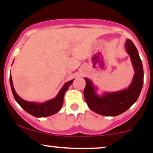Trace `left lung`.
I'll return each instance as SVG.
<instances>
[{"label": "left lung", "instance_id": "8db88e82", "mask_svg": "<svg viewBox=\"0 0 153 153\" xmlns=\"http://www.w3.org/2000/svg\"><path fill=\"white\" fill-rule=\"evenodd\" d=\"M126 52L130 57L134 74L129 85L114 92H103L99 94V88L88 78H85L84 97L88 106L95 113L100 115L115 117L129 109L137 100L143 85V63L136 47L130 39L126 40Z\"/></svg>", "mask_w": 153, "mask_h": 153}]
</instances>
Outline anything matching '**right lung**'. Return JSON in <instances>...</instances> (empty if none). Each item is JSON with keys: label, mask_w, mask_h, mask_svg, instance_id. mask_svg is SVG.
Wrapping results in <instances>:
<instances>
[{"label": "right lung", "mask_w": 153, "mask_h": 153, "mask_svg": "<svg viewBox=\"0 0 153 153\" xmlns=\"http://www.w3.org/2000/svg\"><path fill=\"white\" fill-rule=\"evenodd\" d=\"M73 80L65 82L61 88L59 93L55 97L52 99L48 100L42 103L34 102V101H27L24 100L16 92L14 87H13L12 77L10 75V84L11 88L12 93H13L14 99L17 103L20 105L22 108H24L26 112L30 114L31 115L35 117H50L57 113L62 108L63 105V99L65 92L69 88L70 85L73 82Z\"/></svg>", "instance_id": "right-lung-1"}]
</instances>
